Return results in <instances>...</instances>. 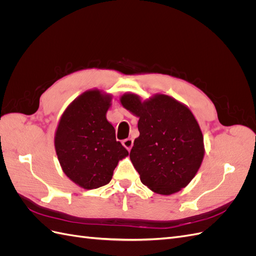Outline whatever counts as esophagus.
I'll list each match as a JSON object with an SVG mask.
<instances>
[{
  "label": "esophagus",
  "instance_id": "obj_1",
  "mask_svg": "<svg viewBox=\"0 0 256 256\" xmlns=\"http://www.w3.org/2000/svg\"><path fill=\"white\" fill-rule=\"evenodd\" d=\"M122 145L126 147L128 152H130L131 147H132V145H134V140H132V138H126V140L122 141Z\"/></svg>",
  "mask_w": 256,
  "mask_h": 256
}]
</instances>
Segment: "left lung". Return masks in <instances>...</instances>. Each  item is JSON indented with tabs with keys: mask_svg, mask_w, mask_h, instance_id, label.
Returning <instances> with one entry per match:
<instances>
[{
	"mask_svg": "<svg viewBox=\"0 0 256 256\" xmlns=\"http://www.w3.org/2000/svg\"><path fill=\"white\" fill-rule=\"evenodd\" d=\"M120 104L138 118L140 136L130 160L142 184L162 196L180 191L198 173L205 154L194 115L187 106L164 94L143 102L134 92H126Z\"/></svg>",
	"mask_w": 256,
	"mask_h": 256,
	"instance_id": "8db88e82",
	"label": "left lung"
}]
</instances>
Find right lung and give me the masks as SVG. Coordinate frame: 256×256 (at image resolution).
<instances>
[{
    "label": "right lung",
    "mask_w": 256,
    "mask_h": 256,
    "mask_svg": "<svg viewBox=\"0 0 256 256\" xmlns=\"http://www.w3.org/2000/svg\"><path fill=\"white\" fill-rule=\"evenodd\" d=\"M111 100L97 88L84 92L60 116L54 136L63 172L86 190L109 184L118 161L128 156L106 118Z\"/></svg>",
    "instance_id": "1"
}]
</instances>
